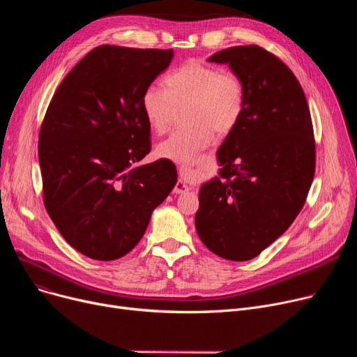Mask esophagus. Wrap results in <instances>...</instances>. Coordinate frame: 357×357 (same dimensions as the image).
I'll return each instance as SVG.
<instances>
[{
  "mask_svg": "<svg viewBox=\"0 0 357 357\" xmlns=\"http://www.w3.org/2000/svg\"><path fill=\"white\" fill-rule=\"evenodd\" d=\"M192 167H194V166H191V165H182V166H179L181 178H179V181L176 182L175 188H174V192H175V194H185V192H188L190 185H188V182H186L185 178H186V175H190V172L192 171Z\"/></svg>",
  "mask_w": 357,
  "mask_h": 357,
  "instance_id": "1",
  "label": "esophagus"
}]
</instances>
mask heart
Returning a JSON list of instances; mask_svg holds the SVG:
<instances>
[{
    "instance_id": "b5f03b06",
    "label": "heart",
    "mask_w": 357,
    "mask_h": 357,
    "mask_svg": "<svg viewBox=\"0 0 357 357\" xmlns=\"http://www.w3.org/2000/svg\"><path fill=\"white\" fill-rule=\"evenodd\" d=\"M165 88L147 86L142 108L152 128L163 133L172 123L175 107L190 104V124L175 130L156 147L160 158L176 163L194 162L214 142L215 131L226 135L237 126L246 107V88L237 73L201 62L192 61L172 70L165 78Z\"/></svg>"
}]
</instances>
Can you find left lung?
<instances>
[{"label": "left lung", "mask_w": 357, "mask_h": 357, "mask_svg": "<svg viewBox=\"0 0 357 357\" xmlns=\"http://www.w3.org/2000/svg\"><path fill=\"white\" fill-rule=\"evenodd\" d=\"M246 88V107L217 150L218 176L201 185L195 229L213 253L250 260L304 207L315 171L310 108L292 70L256 45L214 53Z\"/></svg>", "instance_id": "8db88e82"}]
</instances>
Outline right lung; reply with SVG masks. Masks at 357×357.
<instances>
[{
  "mask_svg": "<svg viewBox=\"0 0 357 357\" xmlns=\"http://www.w3.org/2000/svg\"><path fill=\"white\" fill-rule=\"evenodd\" d=\"M172 58V49L98 46L49 104L39 136L45 207L62 237L91 259L127 255L176 185L172 160L137 166L150 152L143 92Z\"/></svg>",
  "mask_w": 357,
  "mask_h": 357,
  "instance_id": "right-lung-1",
  "label": "right lung"
}]
</instances>
